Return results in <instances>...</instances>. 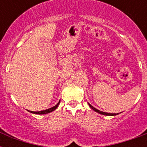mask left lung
Returning <instances> with one entry per match:
<instances>
[{
	"instance_id": "obj_1",
	"label": "left lung",
	"mask_w": 147,
	"mask_h": 147,
	"mask_svg": "<svg viewBox=\"0 0 147 147\" xmlns=\"http://www.w3.org/2000/svg\"><path fill=\"white\" fill-rule=\"evenodd\" d=\"M88 105L90 106V107L92 108V109H93L94 111L98 112V113H99V114H103V115H107V116H114V115H117V114H111V113H106V112H103V111H99V110L96 109V108H94L93 106H92V105H90V104H88Z\"/></svg>"
}]
</instances>
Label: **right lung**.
<instances>
[{"mask_svg": "<svg viewBox=\"0 0 147 147\" xmlns=\"http://www.w3.org/2000/svg\"><path fill=\"white\" fill-rule=\"evenodd\" d=\"M59 102H60V101H59V103H58L57 105H55L54 107H51V108H49V109L45 110V111H30V112L33 113V114H48V113H50V112L53 111L54 110L56 109V108L58 107V106H59Z\"/></svg>", "mask_w": 147, "mask_h": 147, "instance_id": "add662e5", "label": "right lung"}]
</instances>
